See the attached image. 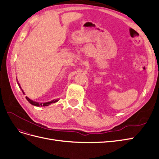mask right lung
Returning a JSON list of instances; mask_svg holds the SVG:
<instances>
[{"mask_svg": "<svg viewBox=\"0 0 159 159\" xmlns=\"http://www.w3.org/2000/svg\"><path fill=\"white\" fill-rule=\"evenodd\" d=\"M18 83V85L20 86V84H19V83H18V82H17ZM20 88H21V87H20ZM22 93H23V94H24V93L23 92V90H22ZM25 98L27 99V100L30 102V104H32V105H34V106H49V105H50L52 103H55V102H57L58 100H52V101H51V102H46V103H38V102H34V101H32V100H30V99H29L28 97H25Z\"/></svg>", "mask_w": 159, "mask_h": 159, "instance_id": "right-lung-1", "label": "right lung"}]
</instances>
